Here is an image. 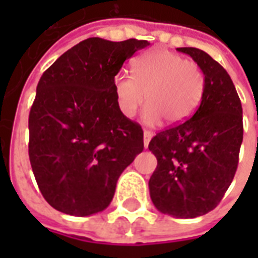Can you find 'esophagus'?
<instances>
[{
  "instance_id": "esophagus-1",
  "label": "esophagus",
  "mask_w": 258,
  "mask_h": 258,
  "mask_svg": "<svg viewBox=\"0 0 258 258\" xmlns=\"http://www.w3.org/2000/svg\"><path fill=\"white\" fill-rule=\"evenodd\" d=\"M152 137H153V133H152V131H148V130L144 131V146H145V148H148V145H149Z\"/></svg>"
}]
</instances>
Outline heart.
I'll return each instance as SVG.
<instances>
[{
	"instance_id": "obj_1",
	"label": "heart",
	"mask_w": 258,
	"mask_h": 258,
	"mask_svg": "<svg viewBox=\"0 0 258 258\" xmlns=\"http://www.w3.org/2000/svg\"><path fill=\"white\" fill-rule=\"evenodd\" d=\"M134 76L114 77L120 112L133 117L146 99L144 120L157 124L184 123L196 112L205 92V74L194 62L166 49H153L135 59Z\"/></svg>"
}]
</instances>
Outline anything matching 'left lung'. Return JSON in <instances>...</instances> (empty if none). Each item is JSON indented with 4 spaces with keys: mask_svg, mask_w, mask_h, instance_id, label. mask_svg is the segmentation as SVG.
Returning a JSON list of instances; mask_svg holds the SVG:
<instances>
[{
    "mask_svg": "<svg viewBox=\"0 0 258 258\" xmlns=\"http://www.w3.org/2000/svg\"><path fill=\"white\" fill-rule=\"evenodd\" d=\"M205 74L198 110L149 142L157 167L149 179L153 205L175 218L203 216L221 202L236 173L243 141L242 103L227 70L209 53L177 48Z\"/></svg>",
    "mask_w": 258,
    "mask_h": 258,
    "instance_id": "left-lung-1",
    "label": "left lung"
}]
</instances>
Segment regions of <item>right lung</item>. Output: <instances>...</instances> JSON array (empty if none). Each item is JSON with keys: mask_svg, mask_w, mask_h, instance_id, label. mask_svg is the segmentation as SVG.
I'll list each match as a JSON object with an SVG mask.
<instances>
[{"mask_svg": "<svg viewBox=\"0 0 258 258\" xmlns=\"http://www.w3.org/2000/svg\"><path fill=\"white\" fill-rule=\"evenodd\" d=\"M146 40L87 38L44 72L29 114V157L44 199L85 217L110 205L118 177L144 149L141 125L120 112L114 77Z\"/></svg>", "mask_w": 258, "mask_h": 258, "instance_id": "obj_1", "label": "right lung"}]
</instances>
